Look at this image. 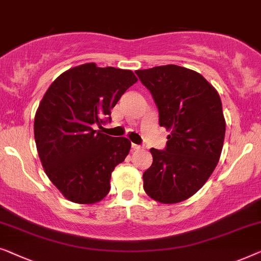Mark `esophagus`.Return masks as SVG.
<instances>
[{
	"label": "esophagus",
	"mask_w": 261,
	"mask_h": 261,
	"mask_svg": "<svg viewBox=\"0 0 261 261\" xmlns=\"http://www.w3.org/2000/svg\"><path fill=\"white\" fill-rule=\"evenodd\" d=\"M141 148H142L141 145H138V144H135V143H132V144H131V149L134 150V151H135V150H139V149H141Z\"/></svg>",
	"instance_id": "1"
}]
</instances>
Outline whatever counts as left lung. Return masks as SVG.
I'll list each match as a JSON object with an SVG mask.
<instances>
[{
    "label": "left lung",
    "mask_w": 261,
    "mask_h": 261,
    "mask_svg": "<svg viewBox=\"0 0 261 261\" xmlns=\"http://www.w3.org/2000/svg\"><path fill=\"white\" fill-rule=\"evenodd\" d=\"M152 94L164 150L151 148L152 164L143 174L145 193L161 203H177L202 188L221 155L226 122L220 95L200 73L177 65L136 71Z\"/></svg>",
    "instance_id": "obj_1"
}]
</instances>
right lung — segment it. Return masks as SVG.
<instances>
[{"label": "right lung", "instance_id": "right-lung-1", "mask_svg": "<svg viewBox=\"0 0 261 261\" xmlns=\"http://www.w3.org/2000/svg\"><path fill=\"white\" fill-rule=\"evenodd\" d=\"M137 80L130 69L89 62L64 72L46 91L35 113L36 149L46 175L67 200L89 204L109 194L112 171L131 142L94 125L111 120V110Z\"/></svg>", "mask_w": 261, "mask_h": 261}]
</instances>
